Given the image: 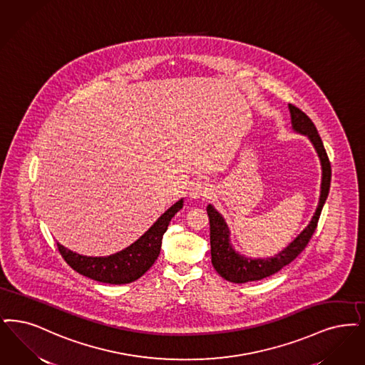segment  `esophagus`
Listing matches in <instances>:
<instances>
[{
	"instance_id": "obj_1",
	"label": "esophagus",
	"mask_w": 365,
	"mask_h": 365,
	"mask_svg": "<svg viewBox=\"0 0 365 365\" xmlns=\"http://www.w3.org/2000/svg\"><path fill=\"white\" fill-rule=\"evenodd\" d=\"M212 194V189L209 186V183H206L204 180H197L192 183L191 189H190V197L194 200L198 198H207Z\"/></svg>"
}]
</instances>
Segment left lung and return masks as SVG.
<instances>
[{
	"label": "left lung",
	"instance_id": "1",
	"mask_svg": "<svg viewBox=\"0 0 365 365\" xmlns=\"http://www.w3.org/2000/svg\"><path fill=\"white\" fill-rule=\"evenodd\" d=\"M291 113L292 128L296 133L304 134L311 144L315 148L322 165L321 197L319 204L315 210V215L307 225L306 230L299 235L288 247L284 248L281 252L276 254L272 258H258L251 259L245 255H240L235 251L231 239H230V228L224 217L213 207V205H207V216L210 224V254H212V264L216 269L220 276L231 281L235 284H245L248 281H258L262 278L269 277L284 266L296 259V257L307 247L311 236L315 232L318 220L321 216L323 205L327 200L330 180H331V165L327 158L326 149L323 146L321 137L312 120L306 114L293 104H288Z\"/></svg>",
	"mask_w": 365,
	"mask_h": 365
}]
</instances>
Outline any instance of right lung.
Listing matches in <instances>:
<instances>
[{
  "mask_svg": "<svg viewBox=\"0 0 365 365\" xmlns=\"http://www.w3.org/2000/svg\"><path fill=\"white\" fill-rule=\"evenodd\" d=\"M183 207V198L167 209L158 221L129 247L108 257H87L73 252L57 243L66 263L77 273L99 282L120 285L144 276L160 254L163 235L168 224Z\"/></svg>",
  "mask_w": 365,
  "mask_h": 365,
  "instance_id": "1",
  "label": "right lung"
}]
</instances>
